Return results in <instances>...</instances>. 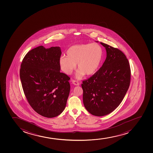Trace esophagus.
<instances>
[{"label":"esophagus","instance_id":"34e87169","mask_svg":"<svg viewBox=\"0 0 153 153\" xmlns=\"http://www.w3.org/2000/svg\"><path fill=\"white\" fill-rule=\"evenodd\" d=\"M72 83H73V84L76 85V86H79V83L77 81H76V80H73Z\"/></svg>","mask_w":153,"mask_h":153}]
</instances>
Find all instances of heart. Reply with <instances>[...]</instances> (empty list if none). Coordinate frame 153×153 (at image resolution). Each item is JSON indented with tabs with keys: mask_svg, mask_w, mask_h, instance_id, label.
Wrapping results in <instances>:
<instances>
[{
	"mask_svg": "<svg viewBox=\"0 0 153 153\" xmlns=\"http://www.w3.org/2000/svg\"><path fill=\"white\" fill-rule=\"evenodd\" d=\"M102 49L96 43H84L73 45L69 48L66 55L59 59V65L63 72L67 75L72 74L77 64L76 77L82 79L83 76H92L98 71L102 58Z\"/></svg>",
	"mask_w": 153,
	"mask_h": 153,
	"instance_id": "b5f03b06",
	"label": "heart"
}]
</instances>
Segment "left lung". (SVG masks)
I'll return each mask as SVG.
<instances>
[{
    "instance_id": "1",
    "label": "left lung",
    "mask_w": 153,
    "mask_h": 153,
    "mask_svg": "<svg viewBox=\"0 0 153 153\" xmlns=\"http://www.w3.org/2000/svg\"><path fill=\"white\" fill-rule=\"evenodd\" d=\"M100 43L106 50L105 61L100 69L82 84L85 107L97 116L108 115L118 107L128 90L131 79L130 64L125 54L120 49Z\"/></svg>"
}]
</instances>
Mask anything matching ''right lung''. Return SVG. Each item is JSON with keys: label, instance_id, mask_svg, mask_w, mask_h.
<instances>
[{"label": "right lung", "instance_id": "obj_1", "mask_svg": "<svg viewBox=\"0 0 153 153\" xmlns=\"http://www.w3.org/2000/svg\"><path fill=\"white\" fill-rule=\"evenodd\" d=\"M60 47L40 46L23 58L20 77L25 96L35 111L53 118L65 109L70 92V77L60 72Z\"/></svg>", "mask_w": 153, "mask_h": 153}]
</instances>
